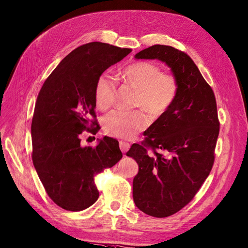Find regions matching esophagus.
I'll return each mask as SVG.
<instances>
[{"label": "esophagus", "mask_w": 248, "mask_h": 248, "mask_svg": "<svg viewBox=\"0 0 248 248\" xmlns=\"http://www.w3.org/2000/svg\"><path fill=\"white\" fill-rule=\"evenodd\" d=\"M130 145L131 144L126 141H123V140L119 141V148L122 150L123 153H125V152L130 149Z\"/></svg>", "instance_id": "34e87169"}]
</instances>
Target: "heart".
Masks as SVG:
<instances>
[{
    "instance_id": "heart-1",
    "label": "heart",
    "mask_w": 248,
    "mask_h": 248,
    "mask_svg": "<svg viewBox=\"0 0 248 248\" xmlns=\"http://www.w3.org/2000/svg\"><path fill=\"white\" fill-rule=\"evenodd\" d=\"M124 85L136 91L134 107L147 111L152 118H159L174 105L179 91L178 79L170 72H163L159 65L152 62H137L126 66L119 74ZM116 85L109 76L100 75L95 85L94 99L96 107L106 111L115 99ZM149 124L142 110L133 112L114 111L103 120V129L108 136L129 139Z\"/></svg>"
}]
</instances>
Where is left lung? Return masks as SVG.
<instances>
[{
	"mask_svg": "<svg viewBox=\"0 0 248 248\" xmlns=\"http://www.w3.org/2000/svg\"><path fill=\"white\" fill-rule=\"evenodd\" d=\"M135 59L159 60L178 79L172 108L144 132L141 144H132L126 156L138 163L133 199L141 212L164 218L193 200L209 175L220 123L213 89L183 51L154 45Z\"/></svg>",
	"mask_w": 248,
	"mask_h": 248,
	"instance_id": "obj_1",
	"label": "left lung"
}]
</instances>
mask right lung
<instances>
[{
  "instance_id": "add662e5",
  "label": "right lung",
  "mask_w": 248,
  "mask_h": 248,
  "mask_svg": "<svg viewBox=\"0 0 248 248\" xmlns=\"http://www.w3.org/2000/svg\"><path fill=\"white\" fill-rule=\"evenodd\" d=\"M132 51L92 42L74 49L48 76L31 124L32 161L46 193L60 207L79 212L98 199L94 177L122 159L116 139L81 147L80 134L100 129L94 91L99 76Z\"/></svg>"
}]
</instances>
